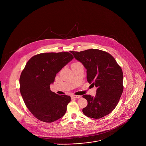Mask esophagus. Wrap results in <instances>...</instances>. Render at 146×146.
Instances as JSON below:
<instances>
[{
	"label": "esophagus",
	"mask_w": 146,
	"mask_h": 146,
	"mask_svg": "<svg viewBox=\"0 0 146 146\" xmlns=\"http://www.w3.org/2000/svg\"><path fill=\"white\" fill-rule=\"evenodd\" d=\"M81 97L80 96H75V95H74L72 96H71V98L72 99H76V98H80Z\"/></svg>",
	"instance_id": "esophagus-1"
}]
</instances>
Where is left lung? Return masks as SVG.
<instances>
[{
  "label": "left lung",
  "instance_id": "1",
  "mask_svg": "<svg viewBox=\"0 0 146 146\" xmlns=\"http://www.w3.org/2000/svg\"><path fill=\"white\" fill-rule=\"evenodd\" d=\"M86 69L89 84L97 87L95 97L84 95L88 105L83 109L87 117L100 119L116 107L123 92V73L115 58L108 53L96 49L80 52L70 51Z\"/></svg>",
  "mask_w": 146,
  "mask_h": 146
}]
</instances>
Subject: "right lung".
Instances as JSON below:
<instances>
[{
	"instance_id": "1",
	"label": "right lung",
	"mask_w": 146,
	"mask_h": 146,
	"mask_svg": "<svg viewBox=\"0 0 146 146\" xmlns=\"http://www.w3.org/2000/svg\"><path fill=\"white\" fill-rule=\"evenodd\" d=\"M74 58L68 52L44 53L35 55L22 71L20 93L29 110L38 120L52 123L65 114L71 97L50 90L56 74Z\"/></svg>"
}]
</instances>
